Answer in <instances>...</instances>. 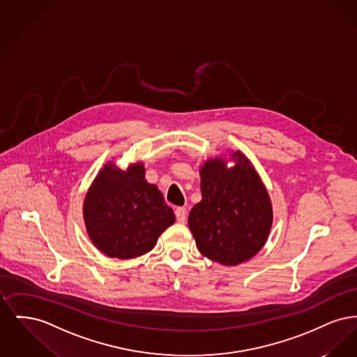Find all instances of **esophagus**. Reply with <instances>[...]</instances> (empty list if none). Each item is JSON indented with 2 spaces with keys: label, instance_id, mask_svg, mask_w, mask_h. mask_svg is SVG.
Here are the masks:
<instances>
[{
  "label": "esophagus",
  "instance_id": "esophagus-1",
  "mask_svg": "<svg viewBox=\"0 0 357 357\" xmlns=\"http://www.w3.org/2000/svg\"><path fill=\"white\" fill-rule=\"evenodd\" d=\"M187 211L185 207H176L175 208V217H176V221L183 223L186 221Z\"/></svg>",
  "mask_w": 357,
  "mask_h": 357
}]
</instances>
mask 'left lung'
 <instances>
[{
    "instance_id": "1",
    "label": "left lung",
    "mask_w": 357,
    "mask_h": 357,
    "mask_svg": "<svg viewBox=\"0 0 357 357\" xmlns=\"http://www.w3.org/2000/svg\"><path fill=\"white\" fill-rule=\"evenodd\" d=\"M237 163L227 170L221 159L201 169L202 201L188 215L198 250L222 265L250 259L265 245L272 227V204L250 162L233 153Z\"/></svg>"
}]
</instances>
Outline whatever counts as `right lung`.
<instances>
[{
  "label": "right lung",
  "mask_w": 357,
  "mask_h": 357,
  "mask_svg": "<svg viewBox=\"0 0 357 357\" xmlns=\"http://www.w3.org/2000/svg\"><path fill=\"white\" fill-rule=\"evenodd\" d=\"M83 213L93 245L120 259L153 250L158 237L175 222L162 192L144 179L143 165L127 171L105 166L85 197Z\"/></svg>",
  "instance_id": "1"
}]
</instances>
